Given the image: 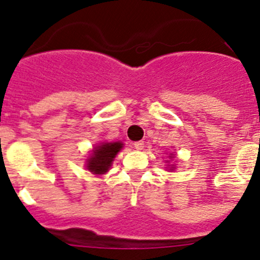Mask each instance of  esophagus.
I'll use <instances>...</instances> for the list:
<instances>
[{"instance_id":"obj_1","label":"esophagus","mask_w":260,"mask_h":260,"mask_svg":"<svg viewBox=\"0 0 260 260\" xmlns=\"http://www.w3.org/2000/svg\"><path fill=\"white\" fill-rule=\"evenodd\" d=\"M135 148L137 149V151H142L143 148H145V142L143 141H138V142H135Z\"/></svg>"}]
</instances>
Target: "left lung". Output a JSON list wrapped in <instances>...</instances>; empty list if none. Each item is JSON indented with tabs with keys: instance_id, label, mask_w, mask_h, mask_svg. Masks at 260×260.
Instances as JSON below:
<instances>
[{
	"instance_id": "1",
	"label": "left lung",
	"mask_w": 260,
	"mask_h": 260,
	"mask_svg": "<svg viewBox=\"0 0 260 260\" xmlns=\"http://www.w3.org/2000/svg\"><path fill=\"white\" fill-rule=\"evenodd\" d=\"M170 157H171V158H172V154H170ZM170 170H174V166L170 167Z\"/></svg>"
}]
</instances>
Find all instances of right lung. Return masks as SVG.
Wrapping results in <instances>:
<instances>
[{
  "label": "right lung",
  "instance_id": "add662e5",
  "mask_svg": "<svg viewBox=\"0 0 260 260\" xmlns=\"http://www.w3.org/2000/svg\"><path fill=\"white\" fill-rule=\"evenodd\" d=\"M123 148L122 142H103L95 146L86 159V169L95 175H103L109 171L112 162L118 152Z\"/></svg>",
  "mask_w": 260,
  "mask_h": 260
}]
</instances>
